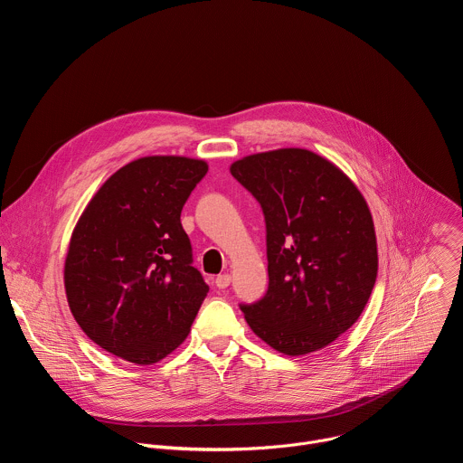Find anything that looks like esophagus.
Returning <instances> with one entry per match:
<instances>
[{"instance_id":"34e87169","label":"esophagus","mask_w":463,"mask_h":463,"mask_svg":"<svg viewBox=\"0 0 463 463\" xmlns=\"http://www.w3.org/2000/svg\"><path fill=\"white\" fill-rule=\"evenodd\" d=\"M231 286V275H218L216 277V288H220V289H225V288H229Z\"/></svg>"}]
</instances>
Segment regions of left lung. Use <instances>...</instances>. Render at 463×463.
I'll return each instance as SVG.
<instances>
[{
  "instance_id": "1",
  "label": "left lung",
  "mask_w": 463,
  "mask_h": 463,
  "mask_svg": "<svg viewBox=\"0 0 463 463\" xmlns=\"http://www.w3.org/2000/svg\"><path fill=\"white\" fill-rule=\"evenodd\" d=\"M231 174L266 218L269 288L241 304L252 332L286 355L332 345L361 317L375 279L370 209L354 181L304 148L247 156Z\"/></svg>"
}]
</instances>
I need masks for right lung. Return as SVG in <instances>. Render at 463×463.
Here are the masks:
<instances>
[{
    "instance_id": "add662e5",
    "label": "right lung",
    "mask_w": 463,
    "mask_h": 463,
    "mask_svg": "<svg viewBox=\"0 0 463 463\" xmlns=\"http://www.w3.org/2000/svg\"><path fill=\"white\" fill-rule=\"evenodd\" d=\"M203 159L148 156L118 168L77 222L63 266L70 309L106 352L136 364L172 354L209 293L181 225Z\"/></svg>"
}]
</instances>
